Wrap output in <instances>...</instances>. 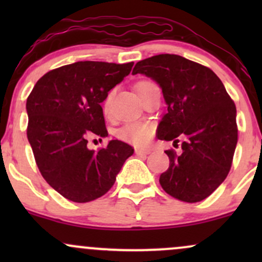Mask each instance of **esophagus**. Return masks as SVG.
<instances>
[{
	"instance_id": "obj_1",
	"label": "esophagus",
	"mask_w": 262,
	"mask_h": 262,
	"mask_svg": "<svg viewBox=\"0 0 262 262\" xmlns=\"http://www.w3.org/2000/svg\"><path fill=\"white\" fill-rule=\"evenodd\" d=\"M135 154L141 155V156H145V155L150 154V150L149 149H140V148H138V149H135Z\"/></svg>"
}]
</instances>
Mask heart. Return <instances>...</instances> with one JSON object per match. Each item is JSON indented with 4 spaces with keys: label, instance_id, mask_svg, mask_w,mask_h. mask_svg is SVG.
Instances as JSON below:
<instances>
[{
    "label": "heart",
    "instance_id": "heart-1",
    "mask_svg": "<svg viewBox=\"0 0 262 262\" xmlns=\"http://www.w3.org/2000/svg\"><path fill=\"white\" fill-rule=\"evenodd\" d=\"M150 85H152V82H150V81H140L137 85L138 92L140 93ZM117 137L121 140L128 141V143L135 144V145H145L151 139L152 128L146 123L129 122L118 129Z\"/></svg>",
    "mask_w": 262,
    "mask_h": 262
}]
</instances>
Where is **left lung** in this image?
Listing matches in <instances>:
<instances>
[{
    "label": "left lung",
    "instance_id": "8db88e82",
    "mask_svg": "<svg viewBox=\"0 0 262 262\" xmlns=\"http://www.w3.org/2000/svg\"><path fill=\"white\" fill-rule=\"evenodd\" d=\"M137 74L154 80L167 104L159 139L175 146L182 141L181 154L165 151L170 165L160 175L161 187L183 202L203 201L229 173L237 143L235 104L209 68L175 54L141 60Z\"/></svg>",
    "mask_w": 262,
    "mask_h": 262
}]
</instances>
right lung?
<instances>
[{
    "instance_id": "add662e5",
    "label": "right lung",
    "mask_w": 262,
    "mask_h": 262,
    "mask_svg": "<svg viewBox=\"0 0 262 262\" xmlns=\"http://www.w3.org/2000/svg\"><path fill=\"white\" fill-rule=\"evenodd\" d=\"M134 62L77 61L49 71L27 98V137L41 176L61 196L85 203L103 196L134 149L111 140L98 151L89 138L107 137L101 103Z\"/></svg>"
}]
</instances>
